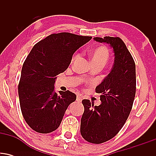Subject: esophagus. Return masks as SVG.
<instances>
[{
    "mask_svg": "<svg viewBox=\"0 0 156 156\" xmlns=\"http://www.w3.org/2000/svg\"><path fill=\"white\" fill-rule=\"evenodd\" d=\"M76 101L78 102H81L82 101V98L80 95H78L77 96V98H76Z\"/></svg>",
    "mask_w": 156,
    "mask_h": 156,
    "instance_id": "34e87169",
    "label": "esophagus"
}]
</instances>
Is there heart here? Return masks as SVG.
Segmentation results:
<instances>
[{"instance_id": "b5f03b06", "label": "heart", "mask_w": 156, "mask_h": 156, "mask_svg": "<svg viewBox=\"0 0 156 156\" xmlns=\"http://www.w3.org/2000/svg\"><path fill=\"white\" fill-rule=\"evenodd\" d=\"M91 59L93 64H101L103 66L108 62L109 58V51L108 48L104 46H100L94 48L90 53ZM78 57V55L76 54L73 56V61L76 60Z\"/></svg>"}]
</instances>
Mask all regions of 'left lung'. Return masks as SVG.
Instances as JSON below:
<instances>
[{"label": "left lung", "instance_id": "8db88e82", "mask_svg": "<svg viewBox=\"0 0 156 156\" xmlns=\"http://www.w3.org/2000/svg\"><path fill=\"white\" fill-rule=\"evenodd\" d=\"M96 42L109 44L114 53L112 71L95 89L101 104L94 105L83 100L84 112L80 133L86 141L101 144L119 133L129 116L136 94V65L131 54L119 37H94Z\"/></svg>", "mask_w": 156, "mask_h": 156}]
</instances>
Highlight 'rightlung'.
I'll return each instance as SVG.
<instances>
[{"instance_id":"right-lung-1","label":"right lung","mask_w":156,"mask_h":156,"mask_svg":"<svg viewBox=\"0 0 156 156\" xmlns=\"http://www.w3.org/2000/svg\"><path fill=\"white\" fill-rule=\"evenodd\" d=\"M92 37L62 32L53 34L34 46L23 65L18 94L21 112L35 131L48 133L59 127L74 93L54 91L56 76L64 72L73 53Z\"/></svg>"}]
</instances>
